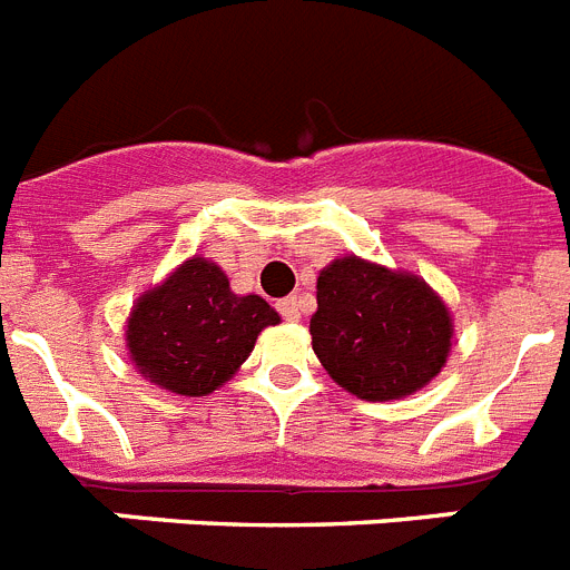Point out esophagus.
Listing matches in <instances>:
<instances>
[{"label":"esophagus","mask_w":570,"mask_h":570,"mask_svg":"<svg viewBox=\"0 0 570 570\" xmlns=\"http://www.w3.org/2000/svg\"><path fill=\"white\" fill-rule=\"evenodd\" d=\"M276 308H279V314L285 316L288 322H299L302 311H299V299L296 296H288V299H279L276 302Z\"/></svg>","instance_id":"obj_1"}]
</instances>
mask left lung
<instances>
[{"label": "left lung", "mask_w": 570, "mask_h": 570, "mask_svg": "<svg viewBox=\"0 0 570 570\" xmlns=\"http://www.w3.org/2000/svg\"><path fill=\"white\" fill-rule=\"evenodd\" d=\"M454 322L425 282L342 256L316 279L314 354L331 380L367 402L402 400L442 371Z\"/></svg>", "instance_id": "left-lung-1"}]
</instances>
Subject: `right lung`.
<instances>
[{
  "instance_id": "1",
  "label": "right lung",
  "mask_w": 570,
  "mask_h": 570,
  "mask_svg": "<svg viewBox=\"0 0 570 570\" xmlns=\"http://www.w3.org/2000/svg\"><path fill=\"white\" fill-rule=\"evenodd\" d=\"M279 314L262 296L230 291L225 271L190 256L163 285L145 291L128 316L136 371L179 396H208L248 360L259 331Z\"/></svg>"
}]
</instances>
